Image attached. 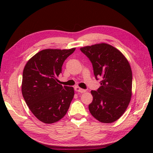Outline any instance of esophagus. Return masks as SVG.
I'll return each instance as SVG.
<instances>
[{"mask_svg": "<svg viewBox=\"0 0 153 153\" xmlns=\"http://www.w3.org/2000/svg\"><path fill=\"white\" fill-rule=\"evenodd\" d=\"M75 90H76V91L77 92H81V93H84L86 91V90L82 89V88H79V86L75 87Z\"/></svg>", "mask_w": 153, "mask_h": 153, "instance_id": "esophagus-1", "label": "esophagus"}]
</instances>
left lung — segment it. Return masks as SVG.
Listing matches in <instances>:
<instances>
[{
    "label": "left lung",
    "mask_w": 153,
    "mask_h": 153,
    "mask_svg": "<svg viewBox=\"0 0 153 153\" xmlns=\"http://www.w3.org/2000/svg\"><path fill=\"white\" fill-rule=\"evenodd\" d=\"M92 63L96 79H101L97 91L92 90V102L88 106L92 115L100 122L119 120L130 102L132 73L128 59L113 46L96 44L80 48Z\"/></svg>",
    "instance_id": "8db88e82"
}]
</instances>
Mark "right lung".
I'll list each match as a JSON object with an SVG mask.
<instances>
[{"label": "right lung", "instance_id": "obj_1", "mask_svg": "<svg viewBox=\"0 0 153 153\" xmlns=\"http://www.w3.org/2000/svg\"><path fill=\"white\" fill-rule=\"evenodd\" d=\"M76 48L45 49L28 60L23 71L22 92L35 117L47 124L61 120L74 96L73 87L57 83L62 65Z\"/></svg>", "mask_w": 153, "mask_h": 153}]
</instances>
